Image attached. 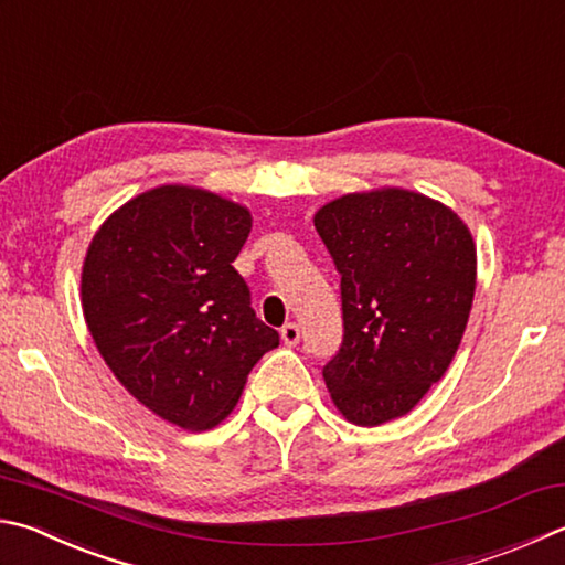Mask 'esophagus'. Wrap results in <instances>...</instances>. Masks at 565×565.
Masks as SVG:
<instances>
[{
	"label": "esophagus",
	"instance_id": "1",
	"mask_svg": "<svg viewBox=\"0 0 565 565\" xmlns=\"http://www.w3.org/2000/svg\"><path fill=\"white\" fill-rule=\"evenodd\" d=\"M299 338H301V331H299V326H296V323H286L281 328L284 345H296V343H299Z\"/></svg>",
	"mask_w": 565,
	"mask_h": 565
}]
</instances>
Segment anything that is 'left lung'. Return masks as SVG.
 <instances>
[{"instance_id":"1","label":"left lung","mask_w":565,"mask_h":565,"mask_svg":"<svg viewBox=\"0 0 565 565\" xmlns=\"http://www.w3.org/2000/svg\"><path fill=\"white\" fill-rule=\"evenodd\" d=\"M341 274L343 343L323 365L348 423L403 417L445 375L477 286L471 232L443 202L383 188L343 194L313 217Z\"/></svg>"}]
</instances>
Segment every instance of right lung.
<instances>
[{
    "label": "right lung",
    "instance_id": "1",
    "mask_svg": "<svg viewBox=\"0 0 565 565\" xmlns=\"http://www.w3.org/2000/svg\"><path fill=\"white\" fill-rule=\"evenodd\" d=\"M252 214L220 194L162 184L100 224L81 271V306L120 385L192 433L227 417L279 333L252 309L232 262Z\"/></svg>",
    "mask_w": 565,
    "mask_h": 565
}]
</instances>
